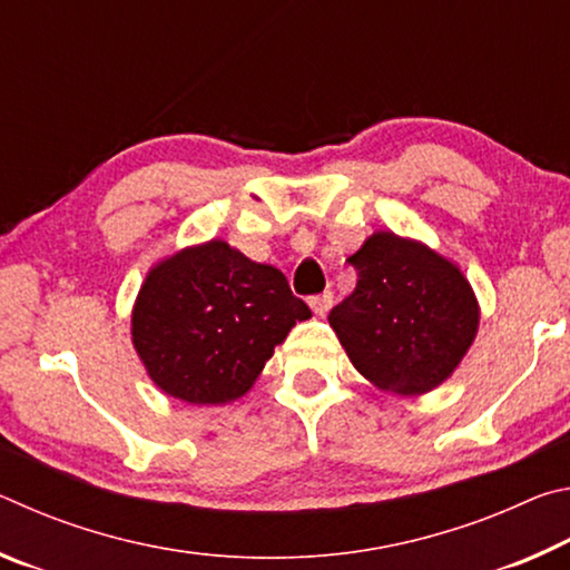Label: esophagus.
I'll return each instance as SVG.
<instances>
[{
  "label": "esophagus",
  "mask_w": 570,
  "mask_h": 570,
  "mask_svg": "<svg viewBox=\"0 0 570 570\" xmlns=\"http://www.w3.org/2000/svg\"><path fill=\"white\" fill-rule=\"evenodd\" d=\"M332 302H334V294L332 292H324V294H316V296H308V306H312L314 314L324 316L326 312L332 308Z\"/></svg>",
  "instance_id": "34e87169"
}]
</instances>
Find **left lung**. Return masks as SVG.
<instances>
[{"instance_id":"obj_1","label":"left lung","mask_w":570,"mask_h":570,"mask_svg":"<svg viewBox=\"0 0 570 570\" xmlns=\"http://www.w3.org/2000/svg\"><path fill=\"white\" fill-rule=\"evenodd\" d=\"M356 288L330 314L352 364L382 390L422 394L445 382L478 332V302L455 264L380 230L346 258Z\"/></svg>"}]
</instances>
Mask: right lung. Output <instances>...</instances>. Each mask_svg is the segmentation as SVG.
Segmentation results:
<instances>
[{"label":"right lung","mask_w":570,"mask_h":570,"mask_svg":"<svg viewBox=\"0 0 570 570\" xmlns=\"http://www.w3.org/2000/svg\"><path fill=\"white\" fill-rule=\"evenodd\" d=\"M308 316L278 268L208 240L148 274L132 308V344L170 397L224 404L250 390L274 346Z\"/></svg>","instance_id":"add662e5"}]
</instances>
